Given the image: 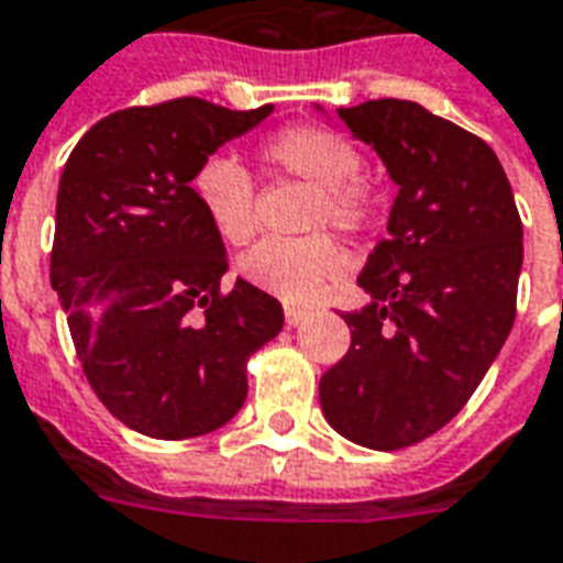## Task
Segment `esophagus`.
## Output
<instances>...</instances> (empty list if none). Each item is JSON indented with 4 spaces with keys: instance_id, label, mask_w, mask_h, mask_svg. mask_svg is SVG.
Instances as JSON below:
<instances>
[{
    "instance_id": "obj_1",
    "label": "esophagus",
    "mask_w": 563,
    "mask_h": 563,
    "mask_svg": "<svg viewBox=\"0 0 563 563\" xmlns=\"http://www.w3.org/2000/svg\"><path fill=\"white\" fill-rule=\"evenodd\" d=\"M303 319H307V310H301V307H286V324H289V328L301 324Z\"/></svg>"
}]
</instances>
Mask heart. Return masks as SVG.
<instances>
[{
  "label": "heart",
  "mask_w": 563,
  "mask_h": 563,
  "mask_svg": "<svg viewBox=\"0 0 563 563\" xmlns=\"http://www.w3.org/2000/svg\"><path fill=\"white\" fill-rule=\"evenodd\" d=\"M265 166L277 176L313 187L307 229H334L336 235H361L376 218V194L364 185L361 152L340 131L322 124H292L271 133L260 145ZM194 197L208 223L229 244H244L256 229V185L247 169L227 154H214L190 178ZM343 268V256L328 235L286 241L268 239L250 247L239 262L241 277L280 301H313L324 283Z\"/></svg>",
  "instance_id": "obj_1"
}]
</instances>
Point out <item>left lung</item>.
Returning a JSON list of instances; mask_svg holds the SVG:
<instances>
[{
  "instance_id": "obj_1",
  "label": "left lung",
  "mask_w": 563,
  "mask_h": 563,
  "mask_svg": "<svg viewBox=\"0 0 563 563\" xmlns=\"http://www.w3.org/2000/svg\"><path fill=\"white\" fill-rule=\"evenodd\" d=\"M336 115L373 145L399 187L387 239L343 313L352 345L319 382L324 420L369 451H399L451 423L516 319L522 220L481 136L415 101H366Z\"/></svg>"
}]
</instances>
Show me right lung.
Masks as SVG:
<instances>
[{"instance_id":"add662e5","label":"right lung","mask_w":563,"mask_h":563,"mask_svg":"<svg viewBox=\"0 0 563 563\" xmlns=\"http://www.w3.org/2000/svg\"><path fill=\"white\" fill-rule=\"evenodd\" d=\"M202 98L128 107L82 133L62 169L49 283L82 373L148 439H194L247 399V361L283 307L253 283L220 292L229 260L190 178L271 115Z\"/></svg>"}]
</instances>
